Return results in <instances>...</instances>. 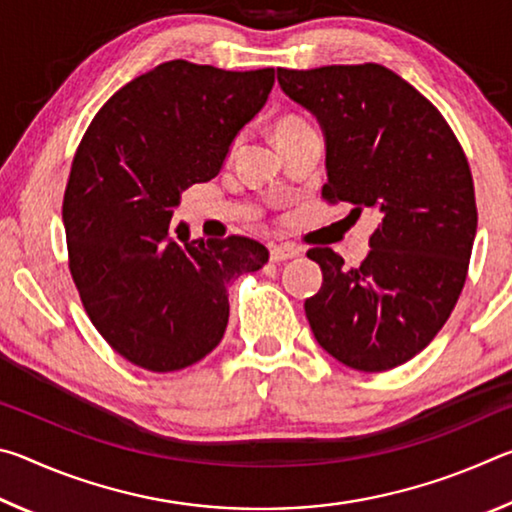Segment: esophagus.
Masks as SVG:
<instances>
[{"mask_svg": "<svg viewBox=\"0 0 512 512\" xmlns=\"http://www.w3.org/2000/svg\"><path fill=\"white\" fill-rule=\"evenodd\" d=\"M302 250L293 244H275L271 246V262H287V259L298 257Z\"/></svg>", "mask_w": 512, "mask_h": 512, "instance_id": "obj_1", "label": "esophagus"}]
</instances>
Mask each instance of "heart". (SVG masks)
Instances as JSON below:
<instances>
[{
    "label": "heart",
    "mask_w": 512,
    "mask_h": 512,
    "mask_svg": "<svg viewBox=\"0 0 512 512\" xmlns=\"http://www.w3.org/2000/svg\"><path fill=\"white\" fill-rule=\"evenodd\" d=\"M300 124H305V121H302L300 117H284V119L277 121V126H275V135H277V133H282V131H287V128L300 126Z\"/></svg>",
    "instance_id": "1"
}]
</instances>
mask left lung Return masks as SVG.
Returning a JSON list of instances; mask_svg holds the SVG:
<instances>
[{
	"instance_id": "left-lung-1",
	"label": "left lung",
	"mask_w": 512,
	"mask_h": 512,
	"mask_svg": "<svg viewBox=\"0 0 512 512\" xmlns=\"http://www.w3.org/2000/svg\"><path fill=\"white\" fill-rule=\"evenodd\" d=\"M277 83L323 128L325 201L379 219L359 266L332 248L307 253L323 271L305 300L311 332L354 370L402 366L443 329L467 277L476 201L463 146L438 108L384 65L277 67Z\"/></svg>"
}]
</instances>
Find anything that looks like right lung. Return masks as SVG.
<instances>
[{
    "label": "right lung",
    "mask_w": 512,
    "mask_h": 512,
    "mask_svg": "<svg viewBox=\"0 0 512 512\" xmlns=\"http://www.w3.org/2000/svg\"><path fill=\"white\" fill-rule=\"evenodd\" d=\"M275 69L228 72L169 60L103 103L63 198L69 273L92 325L135 366L173 372L221 343L228 284L268 262L255 239H189L180 194L219 173L264 108Z\"/></svg>",
    "instance_id": "right-lung-1"
}]
</instances>
